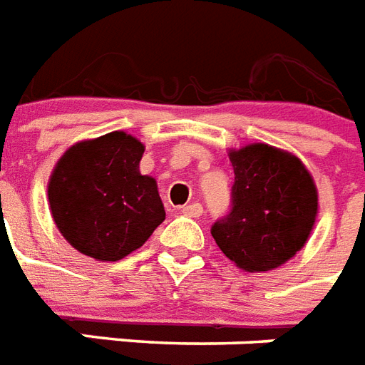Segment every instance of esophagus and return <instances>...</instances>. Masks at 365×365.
<instances>
[{"mask_svg":"<svg viewBox=\"0 0 365 365\" xmlns=\"http://www.w3.org/2000/svg\"><path fill=\"white\" fill-rule=\"evenodd\" d=\"M180 212L185 215V217H201V212H203V207H201V203H190V205H185L180 207Z\"/></svg>","mask_w":365,"mask_h":365,"instance_id":"obj_1","label":"esophagus"}]
</instances>
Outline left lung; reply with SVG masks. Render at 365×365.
Listing matches in <instances>:
<instances>
[{"mask_svg":"<svg viewBox=\"0 0 365 365\" xmlns=\"http://www.w3.org/2000/svg\"><path fill=\"white\" fill-rule=\"evenodd\" d=\"M235 182L228 217L212 226L218 249L239 269L271 271L305 247L319 215V190L296 154L250 143L230 148Z\"/></svg>","mask_w":365,"mask_h":365,"instance_id":"obj_1","label":"left lung"}]
</instances>
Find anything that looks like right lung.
<instances>
[{
  "label": "right lung",
  "instance_id": "right-lung-1",
  "mask_svg": "<svg viewBox=\"0 0 365 365\" xmlns=\"http://www.w3.org/2000/svg\"><path fill=\"white\" fill-rule=\"evenodd\" d=\"M145 145L126 132L84 139L60 156L48 179L52 220L73 249L116 262L165 220L158 185L141 175Z\"/></svg>",
  "mask_w": 365,
  "mask_h": 365
}]
</instances>
